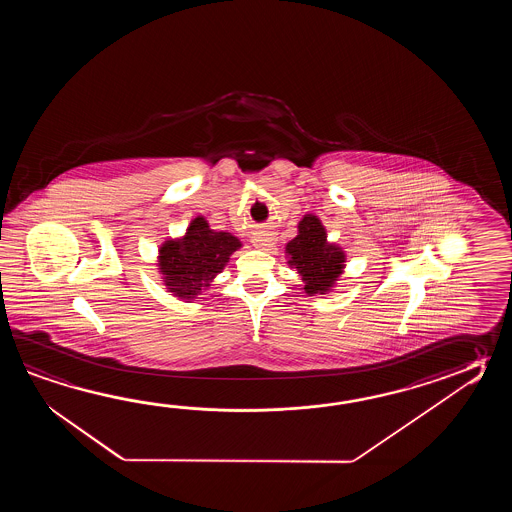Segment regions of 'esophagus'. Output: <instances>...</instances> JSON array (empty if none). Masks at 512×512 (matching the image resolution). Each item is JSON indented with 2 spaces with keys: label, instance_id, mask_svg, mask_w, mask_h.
<instances>
[{
  "label": "esophagus",
  "instance_id": "obj_1",
  "mask_svg": "<svg viewBox=\"0 0 512 512\" xmlns=\"http://www.w3.org/2000/svg\"><path fill=\"white\" fill-rule=\"evenodd\" d=\"M272 245H274V240L269 236L254 238V247H258V249H271Z\"/></svg>",
  "mask_w": 512,
  "mask_h": 512
}]
</instances>
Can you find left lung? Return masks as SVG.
Wrapping results in <instances>:
<instances>
[{
	"mask_svg": "<svg viewBox=\"0 0 512 512\" xmlns=\"http://www.w3.org/2000/svg\"><path fill=\"white\" fill-rule=\"evenodd\" d=\"M287 265L298 272L307 296L331 293L346 269V251L327 240V230L316 214H305L296 238L285 245Z\"/></svg>",
	"mask_w": 512,
	"mask_h": 512,
	"instance_id": "1",
	"label": "left lung"
}]
</instances>
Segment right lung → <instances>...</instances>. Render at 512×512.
<instances>
[{"label":"right lung","mask_w":512,"mask_h":512,"mask_svg":"<svg viewBox=\"0 0 512 512\" xmlns=\"http://www.w3.org/2000/svg\"><path fill=\"white\" fill-rule=\"evenodd\" d=\"M241 241L225 230L210 229L205 216L188 223L185 234L166 238L157 252V271L168 293L192 302L207 293L210 283L240 251Z\"/></svg>","instance_id":"right-lung-1"}]
</instances>
